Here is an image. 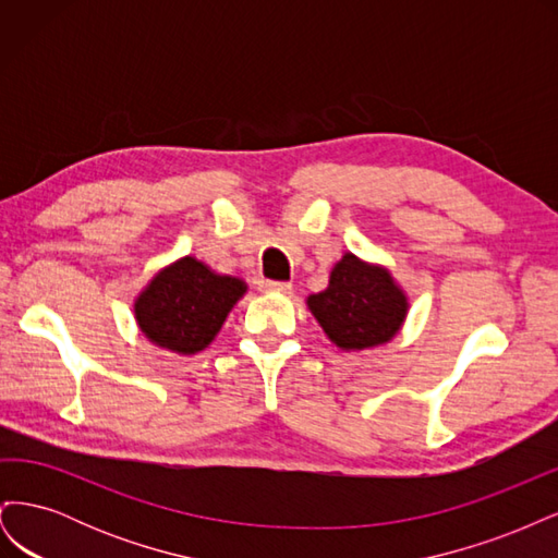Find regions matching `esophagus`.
<instances>
[{
	"label": "esophagus",
	"mask_w": 558,
	"mask_h": 558,
	"mask_svg": "<svg viewBox=\"0 0 558 558\" xmlns=\"http://www.w3.org/2000/svg\"><path fill=\"white\" fill-rule=\"evenodd\" d=\"M260 286H263L267 293H281V295H286V293L293 291V286L291 283H283V281H263Z\"/></svg>",
	"instance_id": "obj_1"
}]
</instances>
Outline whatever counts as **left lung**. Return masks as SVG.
<instances>
[{
  "instance_id": "obj_1",
  "label": "left lung",
  "mask_w": 558,
  "mask_h": 558,
  "mask_svg": "<svg viewBox=\"0 0 558 558\" xmlns=\"http://www.w3.org/2000/svg\"><path fill=\"white\" fill-rule=\"evenodd\" d=\"M307 307L337 349L363 351L393 340L410 300L384 265L344 253L332 267L328 289L310 295Z\"/></svg>"
}]
</instances>
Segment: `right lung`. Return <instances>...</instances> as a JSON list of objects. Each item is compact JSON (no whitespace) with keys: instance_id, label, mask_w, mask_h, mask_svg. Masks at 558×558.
<instances>
[{"instance_id":"1","label":"right lung","mask_w":558,"mask_h":558,"mask_svg":"<svg viewBox=\"0 0 558 558\" xmlns=\"http://www.w3.org/2000/svg\"><path fill=\"white\" fill-rule=\"evenodd\" d=\"M248 286L183 256L154 275L134 300V318L150 344L181 356L207 349Z\"/></svg>"}]
</instances>
